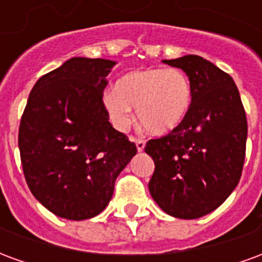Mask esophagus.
Segmentation results:
<instances>
[{
    "instance_id": "esophagus-1",
    "label": "esophagus",
    "mask_w": 262,
    "mask_h": 262,
    "mask_svg": "<svg viewBox=\"0 0 262 262\" xmlns=\"http://www.w3.org/2000/svg\"><path fill=\"white\" fill-rule=\"evenodd\" d=\"M135 142H136V147L139 151H143V148H144V146H146V140L144 139H135Z\"/></svg>"
}]
</instances>
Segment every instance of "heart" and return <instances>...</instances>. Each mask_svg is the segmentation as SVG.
<instances>
[{
    "mask_svg": "<svg viewBox=\"0 0 262 262\" xmlns=\"http://www.w3.org/2000/svg\"><path fill=\"white\" fill-rule=\"evenodd\" d=\"M192 82L181 69L133 70L122 75L115 91L103 97L109 119L119 130H126L132 122V106L146 130L165 135L176 130L192 106Z\"/></svg>",
    "mask_w": 262,
    "mask_h": 262,
    "instance_id": "heart-1",
    "label": "heart"
}]
</instances>
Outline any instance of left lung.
I'll return each instance as SVG.
<instances>
[{"instance_id": "8db88e82", "label": "left lung", "mask_w": 262, "mask_h": 262, "mask_svg": "<svg viewBox=\"0 0 262 262\" xmlns=\"http://www.w3.org/2000/svg\"><path fill=\"white\" fill-rule=\"evenodd\" d=\"M163 63L185 71L193 101L180 127L146 143L153 159L148 189L165 213L198 219L219 208L242 177L247 118L230 75L189 54Z\"/></svg>"}]
</instances>
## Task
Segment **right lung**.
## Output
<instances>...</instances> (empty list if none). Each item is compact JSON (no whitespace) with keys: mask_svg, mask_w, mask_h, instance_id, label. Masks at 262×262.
Returning <instances> with one entry per match:
<instances>
[{"mask_svg":"<svg viewBox=\"0 0 262 262\" xmlns=\"http://www.w3.org/2000/svg\"><path fill=\"white\" fill-rule=\"evenodd\" d=\"M115 61L73 57L32 88L18 135L26 184L70 220L101 213L136 144L109 123L102 95Z\"/></svg>","mask_w":262,"mask_h":262,"instance_id":"1","label":"right lung"}]
</instances>
